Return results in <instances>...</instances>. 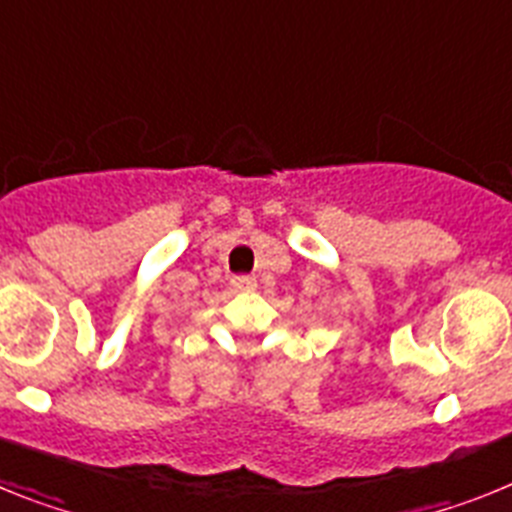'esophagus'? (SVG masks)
<instances>
[{"label":"esophagus","instance_id":"34e87169","mask_svg":"<svg viewBox=\"0 0 512 512\" xmlns=\"http://www.w3.org/2000/svg\"><path fill=\"white\" fill-rule=\"evenodd\" d=\"M230 285H233L235 290H240V292L253 290V287H256V277H251V274H238V277L230 279Z\"/></svg>","mask_w":512,"mask_h":512}]
</instances>
